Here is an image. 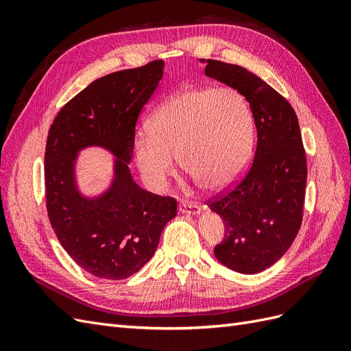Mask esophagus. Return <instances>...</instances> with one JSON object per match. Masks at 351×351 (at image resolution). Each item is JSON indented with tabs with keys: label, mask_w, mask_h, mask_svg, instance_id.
Listing matches in <instances>:
<instances>
[{
	"label": "esophagus",
	"mask_w": 351,
	"mask_h": 351,
	"mask_svg": "<svg viewBox=\"0 0 351 351\" xmlns=\"http://www.w3.org/2000/svg\"><path fill=\"white\" fill-rule=\"evenodd\" d=\"M178 210L182 212V214H199L200 208L196 204H192V202H182V204L178 205Z\"/></svg>",
	"instance_id": "esophagus-1"
}]
</instances>
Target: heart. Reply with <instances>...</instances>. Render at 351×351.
<instances>
[{
    "label": "heart",
    "instance_id": "b5f03b06",
    "mask_svg": "<svg viewBox=\"0 0 351 351\" xmlns=\"http://www.w3.org/2000/svg\"><path fill=\"white\" fill-rule=\"evenodd\" d=\"M253 114L234 89H189L159 107L134 136V156L146 186L162 190L177 168L210 190L228 187L247 164Z\"/></svg>",
    "mask_w": 351,
    "mask_h": 351
}]
</instances>
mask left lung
Wrapping results in <instances>:
<instances>
[{
    "label": "left lung",
    "instance_id": "8db88e82",
    "mask_svg": "<svg viewBox=\"0 0 351 351\" xmlns=\"http://www.w3.org/2000/svg\"><path fill=\"white\" fill-rule=\"evenodd\" d=\"M206 62L208 77L246 98L258 132L246 176L208 200L226 226L214 253L232 271L258 274L290 249L302 226L307 167L299 120L290 102L256 74L217 60Z\"/></svg>",
    "mask_w": 351,
    "mask_h": 351
}]
</instances>
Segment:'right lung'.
I'll list each match as a JSON object with an SVG mask.
<instances>
[{"mask_svg": "<svg viewBox=\"0 0 351 351\" xmlns=\"http://www.w3.org/2000/svg\"><path fill=\"white\" fill-rule=\"evenodd\" d=\"M164 61L92 82L60 110L45 149V199L51 227L80 268L105 280L132 277L156 250L177 200L141 189L130 174L136 123L162 79ZM102 145L117 158L114 182L99 198L77 190L79 150Z\"/></svg>", "mask_w": 351, "mask_h": 351, "instance_id": "right-lung-1", "label": "right lung"}]
</instances>
